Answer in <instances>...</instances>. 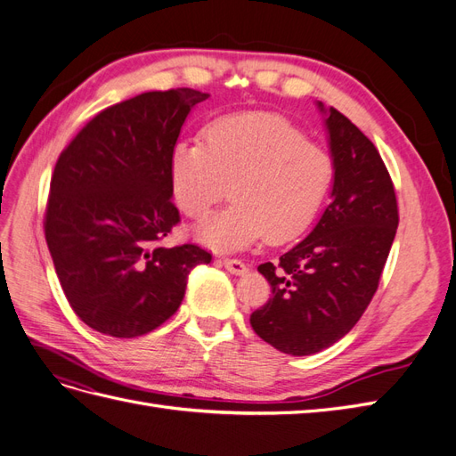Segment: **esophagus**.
Masks as SVG:
<instances>
[{
  "mask_svg": "<svg viewBox=\"0 0 456 456\" xmlns=\"http://www.w3.org/2000/svg\"><path fill=\"white\" fill-rule=\"evenodd\" d=\"M223 262V266L230 272V273H233V275H243L247 270V265L245 262H241V260H238V258H223L220 260Z\"/></svg>",
  "mask_w": 456,
  "mask_h": 456,
  "instance_id": "esophagus-1",
  "label": "esophagus"
}]
</instances>
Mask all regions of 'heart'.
<instances>
[{"label":"heart","mask_w":456,"mask_h":456,"mask_svg":"<svg viewBox=\"0 0 456 456\" xmlns=\"http://www.w3.org/2000/svg\"><path fill=\"white\" fill-rule=\"evenodd\" d=\"M333 175L327 148L272 112L216 118L205 126L203 144L178 141L169 154L173 198L188 216H205L230 184L233 201L196 226V240L218 253L265 236L272 243L297 238L320 211Z\"/></svg>","instance_id":"heart-1"}]
</instances>
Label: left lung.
Listing matches in <instances>:
<instances>
[{"label": "left lung", "instance_id": "1", "mask_svg": "<svg viewBox=\"0 0 456 456\" xmlns=\"http://www.w3.org/2000/svg\"><path fill=\"white\" fill-rule=\"evenodd\" d=\"M315 104L335 161L330 203L278 265L258 266L272 298L251 314L255 333L289 355L333 346L360 322L399 223L392 178L375 144L338 110Z\"/></svg>", "mask_w": 456, "mask_h": 456}]
</instances>
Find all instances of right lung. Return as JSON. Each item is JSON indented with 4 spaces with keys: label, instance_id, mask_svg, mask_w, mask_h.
Returning a JSON list of instances; mask_svg holds the SVG:
<instances>
[{
    "label": "right lung",
    "instance_id": "1",
    "mask_svg": "<svg viewBox=\"0 0 456 456\" xmlns=\"http://www.w3.org/2000/svg\"><path fill=\"white\" fill-rule=\"evenodd\" d=\"M209 93L151 91L106 108L62 151L51 178L45 240L62 291L84 323L134 338L178 310L198 245L161 247L181 220L169 154Z\"/></svg>",
    "mask_w": 456,
    "mask_h": 456
}]
</instances>
